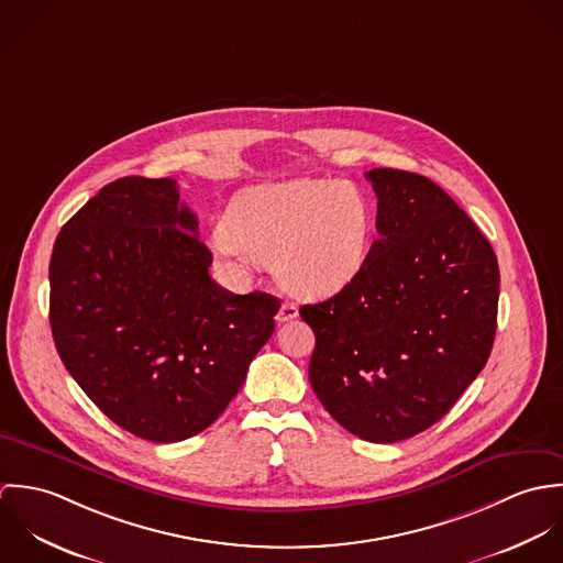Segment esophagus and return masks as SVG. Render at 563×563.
Instances as JSON below:
<instances>
[{"label":"esophagus","mask_w":563,"mask_h":563,"mask_svg":"<svg viewBox=\"0 0 563 563\" xmlns=\"http://www.w3.org/2000/svg\"><path fill=\"white\" fill-rule=\"evenodd\" d=\"M299 317V308L295 306V303H290V301H286V303H282V308H279V312H277V322H288L292 321V319H297Z\"/></svg>","instance_id":"obj_1"}]
</instances>
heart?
<instances>
[{
	"label": "heart",
	"mask_w": 563,
	"mask_h": 563,
	"mask_svg": "<svg viewBox=\"0 0 563 563\" xmlns=\"http://www.w3.org/2000/svg\"><path fill=\"white\" fill-rule=\"evenodd\" d=\"M371 234L373 210L357 186L306 177L241 190L225 230L212 239V253L239 277L257 262L273 264L288 292L322 299L357 277Z\"/></svg>",
	"instance_id": "b5f03b06"
}]
</instances>
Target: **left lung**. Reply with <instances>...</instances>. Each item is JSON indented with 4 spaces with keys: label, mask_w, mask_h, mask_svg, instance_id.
Listing matches in <instances>:
<instances>
[{
    "label": "left lung",
    "mask_w": 563,
    "mask_h": 563,
    "mask_svg": "<svg viewBox=\"0 0 563 563\" xmlns=\"http://www.w3.org/2000/svg\"><path fill=\"white\" fill-rule=\"evenodd\" d=\"M377 232L357 277L301 306L317 335L310 384L335 422L390 444L438 422L482 373L498 308V262L471 217L431 179L366 173Z\"/></svg>",
    "instance_id": "obj_1"
}]
</instances>
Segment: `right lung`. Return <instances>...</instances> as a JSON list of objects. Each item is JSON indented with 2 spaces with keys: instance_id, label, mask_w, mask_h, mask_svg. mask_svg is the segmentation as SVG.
I'll list each match as a JSON object with an SVG mask.
<instances>
[{
  "instance_id": "1",
  "label": "right lung",
  "mask_w": 563,
  "mask_h": 563,
  "mask_svg": "<svg viewBox=\"0 0 563 563\" xmlns=\"http://www.w3.org/2000/svg\"><path fill=\"white\" fill-rule=\"evenodd\" d=\"M197 228L175 179L121 177L67 221L49 262L65 368L112 422L161 444L225 411L279 310L266 292L221 288Z\"/></svg>"
}]
</instances>
